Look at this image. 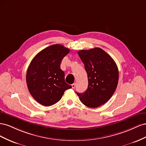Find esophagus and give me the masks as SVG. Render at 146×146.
I'll return each mask as SVG.
<instances>
[{"label": "esophagus", "instance_id": "esophagus-1", "mask_svg": "<svg viewBox=\"0 0 146 146\" xmlns=\"http://www.w3.org/2000/svg\"><path fill=\"white\" fill-rule=\"evenodd\" d=\"M72 86L73 89H74V87H76V83H73V84H72Z\"/></svg>", "mask_w": 146, "mask_h": 146}]
</instances>
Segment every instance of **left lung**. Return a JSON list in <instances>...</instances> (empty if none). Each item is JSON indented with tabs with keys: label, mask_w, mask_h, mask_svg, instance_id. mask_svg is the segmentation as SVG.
Listing matches in <instances>:
<instances>
[{
	"label": "left lung",
	"mask_w": 146,
	"mask_h": 146,
	"mask_svg": "<svg viewBox=\"0 0 146 146\" xmlns=\"http://www.w3.org/2000/svg\"><path fill=\"white\" fill-rule=\"evenodd\" d=\"M78 54L84 64L88 87L84 93L76 94L84 105L97 108L109 100L117 88V66L112 58L100 48L81 50Z\"/></svg>",
	"instance_id": "8db88e82"
}]
</instances>
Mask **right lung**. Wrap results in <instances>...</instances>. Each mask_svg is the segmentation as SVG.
Masks as SVG:
<instances>
[{
	"label": "right lung",
	"mask_w": 146,
	"mask_h": 146,
	"mask_svg": "<svg viewBox=\"0 0 146 146\" xmlns=\"http://www.w3.org/2000/svg\"><path fill=\"white\" fill-rule=\"evenodd\" d=\"M70 51L61 44H53L38 52L31 61L26 82L29 92L41 105H54L66 90L72 88L65 82V73L60 69L62 60Z\"/></svg>",
	"instance_id": "1"
}]
</instances>
